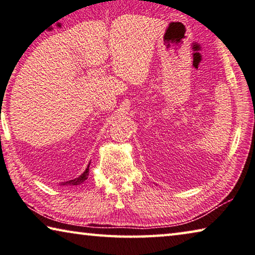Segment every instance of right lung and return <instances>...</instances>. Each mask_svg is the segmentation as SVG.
I'll use <instances>...</instances> for the list:
<instances>
[{"label":"right lung","instance_id":"right-lung-1","mask_svg":"<svg viewBox=\"0 0 255 255\" xmlns=\"http://www.w3.org/2000/svg\"><path fill=\"white\" fill-rule=\"evenodd\" d=\"M90 165V164H89ZM89 165H88V167H87L86 168V170L85 172H83L80 176L79 177H77V178H74V179H71V181H68V182H64V183H62L61 185H79V184H81V183H83L86 181L87 178H88V175H89Z\"/></svg>","mask_w":255,"mask_h":255}]
</instances>
